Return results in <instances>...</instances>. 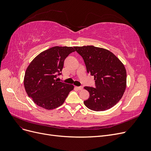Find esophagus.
Listing matches in <instances>:
<instances>
[{
	"label": "esophagus",
	"mask_w": 151,
	"mask_h": 151,
	"mask_svg": "<svg viewBox=\"0 0 151 151\" xmlns=\"http://www.w3.org/2000/svg\"><path fill=\"white\" fill-rule=\"evenodd\" d=\"M77 88L79 90H82L83 89V86H79V87H77Z\"/></svg>",
	"instance_id": "1"
}]
</instances>
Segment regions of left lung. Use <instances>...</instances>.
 <instances>
[{"label": "left lung", "instance_id": "obj_1", "mask_svg": "<svg viewBox=\"0 0 151 151\" xmlns=\"http://www.w3.org/2000/svg\"><path fill=\"white\" fill-rule=\"evenodd\" d=\"M83 57L87 72L93 76L95 88L84 87L89 98L85 106L96 111L112 108L120 101L127 85V72L122 62L112 52L94 46L75 47Z\"/></svg>", "mask_w": 151, "mask_h": 151}]
</instances>
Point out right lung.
Segmentation results:
<instances>
[{
	"label": "right lung",
	"mask_w": 151,
	"mask_h": 151,
	"mask_svg": "<svg viewBox=\"0 0 151 151\" xmlns=\"http://www.w3.org/2000/svg\"><path fill=\"white\" fill-rule=\"evenodd\" d=\"M74 48L53 47L40 53L27 68L24 86L28 96L38 106L47 109L57 108L64 103L74 86L58 81L65 59Z\"/></svg>",
	"instance_id": "obj_1"
}]
</instances>
